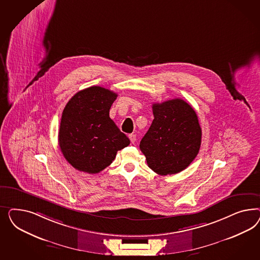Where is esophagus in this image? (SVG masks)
<instances>
[{
  "label": "esophagus",
  "instance_id": "1",
  "mask_svg": "<svg viewBox=\"0 0 260 260\" xmlns=\"http://www.w3.org/2000/svg\"><path fill=\"white\" fill-rule=\"evenodd\" d=\"M128 138H129V140H131L133 144H134V142L136 141V135L135 134H128Z\"/></svg>",
  "mask_w": 260,
  "mask_h": 260
}]
</instances>
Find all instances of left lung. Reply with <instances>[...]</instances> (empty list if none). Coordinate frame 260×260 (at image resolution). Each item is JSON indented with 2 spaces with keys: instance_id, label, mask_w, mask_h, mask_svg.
Returning <instances> with one entry per match:
<instances>
[{
  "instance_id": "8db88e82",
  "label": "left lung",
  "mask_w": 260,
  "mask_h": 260,
  "mask_svg": "<svg viewBox=\"0 0 260 260\" xmlns=\"http://www.w3.org/2000/svg\"><path fill=\"white\" fill-rule=\"evenodd\" d=\"M154 119L140 142L147 164L160 175L185 170L197 157L202 131L197 112L176 98L152 105Z\"/></svg>"
}]
</instances>
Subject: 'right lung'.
<instances>
[{
    "mask_svg": "<svg viewBox=\"0 0 260 260\" xmlns=\"http://www.w3.org/2000/svg\"><path fill=\"white\" fill-rule=\"evenodd\" d=\"M117 94L93 86L80 90L66 105L59 146L63 157L76 170L98 173L110 166L129 139L110 119V110Z\"/></svg>",
    "mask_w": 260,
    "mask_h": 260,
    "instance_id": "add662e5",
    "label": "right lung"
}]
</instances>
